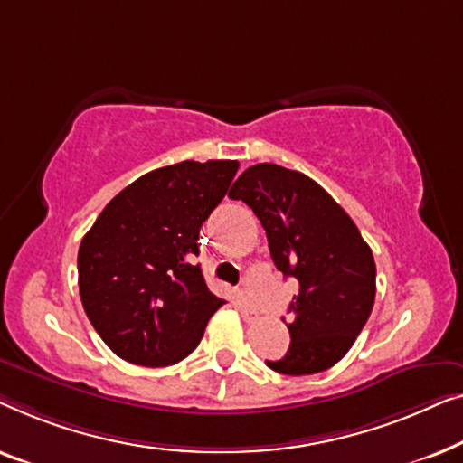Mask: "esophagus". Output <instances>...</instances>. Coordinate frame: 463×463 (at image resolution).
I'll list each match as a JSON object with an SVG mask.
<instances>
[{"label": "esophagus", "mask_w": 463, "mask_h": 463, "mask_svg": "<svg viewBox=\"0 0 463 463\" xmlns=\"http://www.w3.org/2000/svg\"><path fill=\"white\" fill-rule=\"evenodd\" d=\"M239 310H241V315H243L247 321H253V318H258V310H256V306H253L250 299H247L245 296H241L239 298Z\"/></svg>", "instance_id": "esophagus-1"}]
</instances>
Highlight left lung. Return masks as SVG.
<instances>
[{"mask_svg":"<svg viewBox=\"0 0 463 463\" xmlns=\"http://www.w3.org/2000/svg\"><path fill=\"white\" fill-rule=\"evenodd\" d=\"M229 197L251 207L266 231L272 262L299 285L289 306V350L266 364L283 375L334 367L353 348L373 308L371 247L334 197L294 169L247 167Z\"/></svg>","mask_w":463,"mask_h":463,"instance_id":"8db88e82","label":"left lung"}]
</instances>
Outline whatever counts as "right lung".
I'll return each instance as SVG.
<instances>
[{
    "mask_svg": "<svg viewBox=\"0 0 463 463\" xmlns=\"http://www.w3.org/2000/svg\"><path fill=\"white\" fill-rule=\"evenodd\" d=\"M237 169L239 161L153 169L110 199L81 239L83 310L119 359L167 367L199 346L224 299L207 289L191 258Z\"/></svg>",
    "mask_w": 463,
    "mask_h": 463,
    "instance_id": "1",
    "label": "right lung"
}]
</instances>
